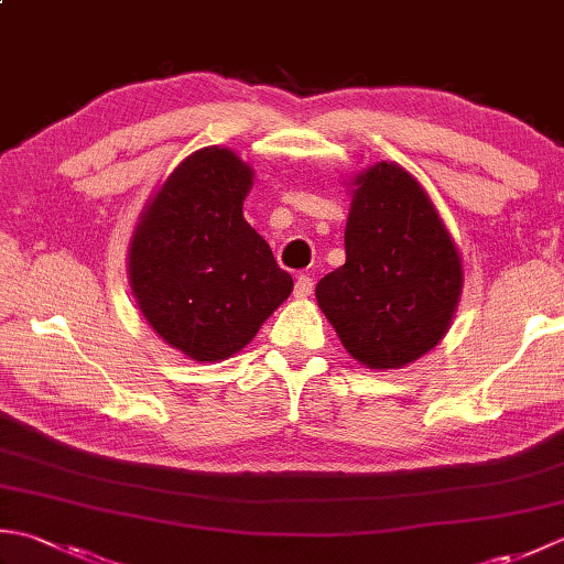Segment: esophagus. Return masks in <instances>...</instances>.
<instances>
[{
    "label": "esophagus",
    "mask_w": 564,
    "mask_h": 564,
    "mask_svg": "<svg viewBox=\"0 0 564 564\" xmlns=\"http://www.w3.org/2000/svg\"><path fill=\"white\" fill-rule=\"evenodd\" d=\"M313 289H315V283H313V279H310V275H297L293 295L295 297H307L310 293H313Z\"/></svg>",
    "instance_id": "obj_1"
}]
</instances>
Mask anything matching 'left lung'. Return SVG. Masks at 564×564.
<instances>
[{"mask_svg":"<svg viewBox=\"0 0 564 564\" xmlns=\"http://www.w3.org/2000/svg\"><path fill=\"white\" fill-rule=\"evenodd\" d=\"M349 184L346 261L317 283V305L358 364L404 368L451 329L463 293L460 251L404 166L376 162Z\"/></svg>","mask_w":564,"mask_h":564,"instance_id":"1","label":"left lung"}]
</instances>
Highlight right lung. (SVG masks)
<instances>
[{"mask_svg":"<svg viewBox=\"0 0 564 564\" xmlns=\"http://www.w3.org/2000/svg\"><path fill=\"white\" fill-rule=\"evenodd\" d=\"M254 170L227 148H200L174 166L142 208L128 281L158 337L191 361L242 351L293 291L291 273L245 220Z\"/></svg>","mask_w":564,"mask_h":564,"instance_id":"1","label":"right lung"}]
</instances>
